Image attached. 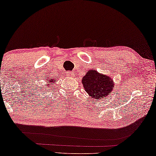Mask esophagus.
<instances>
[{
  "mask_svg": "<svg viewBox=\"0 0 156 156\" xmlns=\"http://www.w3.org/2000/svg\"><path fill=\"white\" fill-rule=\"evenodd\" d=\"M73 72H67V76H70V77H72V76H73Z\"/></svg>",
  "mask_w": 156,
  "mask_h": 156,
  "instance_id": "34e87169",
  "label": "esophagus"
}]
</instances>
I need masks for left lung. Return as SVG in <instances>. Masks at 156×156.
<instances>
[{"label":"left lung","instance_id":"left-lung-1","mask_svg":"<svg viewBox=\"0 0 156 156\" xmlns=\"http://www.w3.org/2000/svg\"><path fill=\"white\" fill-rule=\"evenodd\" d=\"M82 82L84 90L91 99L95 100L106 99L114 90V82L112 78L95 70H89L82 79Z\"/></svg>","mask_w":156,"mask_h":156}]
</instances>
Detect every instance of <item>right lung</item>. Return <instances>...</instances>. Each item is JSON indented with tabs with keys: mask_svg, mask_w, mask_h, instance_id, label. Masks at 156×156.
<instances>
[{
	"mask_svg": "<svg viewBox=\"0 0 156 156\" xmlns=\"http://www.w3.org/2000/svg\"><path fill=\"white\" fill-rule=\"evenodd\" d=\"M55 82H56V80H55V79H51V78H50V79H49L48 82H47V84L45 85V86H46L45 88H48V87H50L51 85H52V84H51V83Z\"/></svg>",
	"mask_w": 156,
	"mask_h": 156,
	"instance_id": "right-lung-1",
	"label": "right lung"
}]
</instances>
